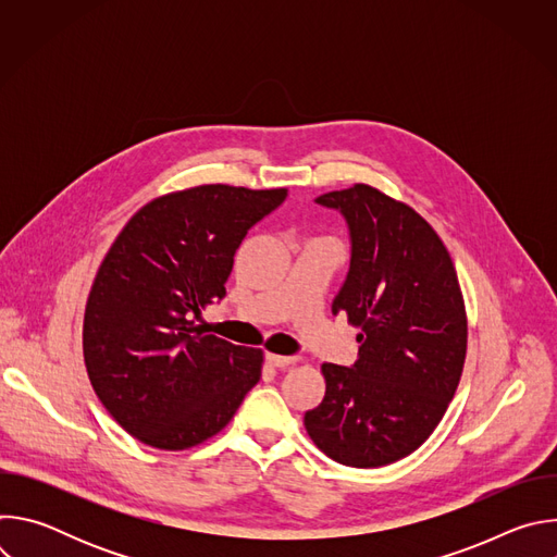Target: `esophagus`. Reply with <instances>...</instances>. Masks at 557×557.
<instances>
[{"label":"esophagus","instance_id":"esophagus-1","mask_svg":"<svg viewBox=\"0 0 557 557\" xmlns=\"http://www.w3.org/2000/svg\"><path fill=\"white\" fill-rule=\"evenodd\" d=\"M267 363L273 366V368H288V366L297 363V357H284V355H273V352H269V355H267Z\"/></svg>","mask_w":557,"mask_h":557}]
</instances>
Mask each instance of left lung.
Returning <instances> with one entry per match:
<instances>
[{
	"label": "left lung",
	"mask_w": 557,
	"mask_h": 557,
	"mask_svg": "<svg viewBox=\"0 0 557 557\" xmlns=\"http://www.w3.org/2000/svg\"><path fill=\"white\" fill-rule=\"evenodd\" d=\"M350 231V269L333 301L357 335L352 368L324 363V401L304 414L312 443L348 467H381L419 449L441 423L467 352V314L438 233L370 185L314 200Z\"/></svg>",
	"instance_id": "8db88e82"
}]
</instances>
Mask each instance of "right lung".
<instances>
[{
    "label": "right lung",
    "mask_w": 557,
    "mask_h": 557,
    "mask_svg": "<svg viewBox=\"0 0 557 557\" xmlns=\"http://www.w3.org/2000/svg\"><path fill=\"white\" fill-rule=\"evenodd\" d=\"M286 189L200 185L147 202L95 277L84 359L99 401L140 443L189 449L215 436L262 376V350L194 326L226 295L247 231Z\"/></svg>",
    "instance_id": "obj_1"
}]
</instances>
